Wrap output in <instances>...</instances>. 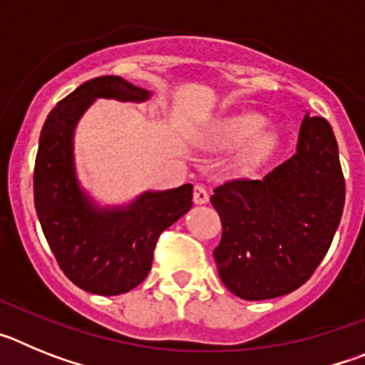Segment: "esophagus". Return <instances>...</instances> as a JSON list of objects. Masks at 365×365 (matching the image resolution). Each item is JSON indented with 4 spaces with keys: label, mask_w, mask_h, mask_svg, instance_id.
<instances>
[{
    "label": "esophagus",
    "mask_w": 365,
    "mask_h": 365,
    "mask_svg": "<svg viewBox=\"0 0 365 365\" xmlns=\"http://www.w3.org/2000/svg\"><path fill=\"white\" fill-rule=\"evenodd\" d=\"M208 199H210V193H208L205 186L197 185L193 188V202L195 205H205V202H208Z\"/></svg>",
    "instance_id": "obj_1"
}]
</instances>
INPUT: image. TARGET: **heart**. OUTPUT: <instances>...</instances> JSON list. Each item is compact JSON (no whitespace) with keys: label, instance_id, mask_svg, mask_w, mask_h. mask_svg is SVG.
<instances>
[{"label":"heart","instance_id":"heart-1","mask_svg":"<svg viewBox=\"0 0 365 365\" xmlns=\"http://www.w3.org/2000/svg\"><path fill=\"white\" fill-rule=\"evenodd\" d=\"M267 118L259 113H240L225 118L212 128L205 137V144L212 150H235L247 146L241 153L240 170L245 173L256 172L274 155L279 146L276 131H263Z\"/></svg>","mask_w":365,"mask_h":365}]
</instances>
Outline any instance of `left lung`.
<instances>
[{
    "instance_id": "left-lung-1",
    "label": "left lung",
    "mask_w": 365,
    "mask_h": 365,
    "mask_svg": "<svg viewBox=\"0 0 365 365\" xmlns=\"http://www.w3.org/2000/svg\"><path fill=\"white\" fill-rule=\"evenodd\" d=\"M210 201L222 225L214 259L228 291L250 302L296 291L327 254L346 202L331 124L307 113L291 159L261 180H228Z\"/></svg>"
}]
</instances>
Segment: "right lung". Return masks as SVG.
<instances>
[{"label":"right lung","mask_w":365,"mask_h":365,"mask_svg":"<svg viewBox=\"0 0 365 365\" xmlns=\"http://www.w3.org/2000/svg\"><path fill=\"white\" fill-rule=\"evenodd\" d=\"M96 98L144 102L150 91L120 76L82 83L49 113L34 164V206L58 265L91 294L117 296L146 279L159 235L192 208V185L146 192L128 206L98 208L80 188L73 137Z\"/></svg>","instance_id":"right-lung-1"}]
</instances>
